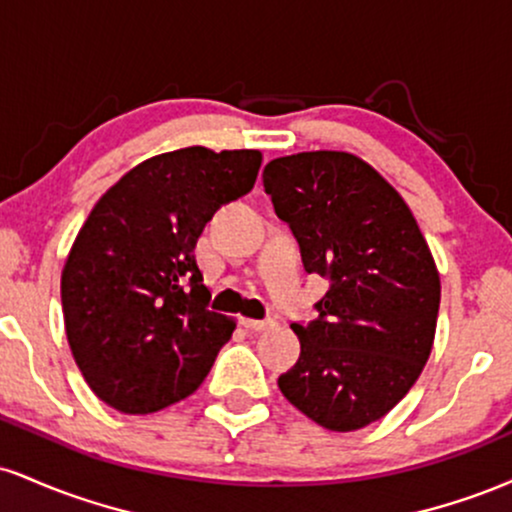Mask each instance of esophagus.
<instances>
[{
    "mask_svg": "<svg viewBox=\"0 0 512 512\" xmlns=\"http://www.w3.org/2000/svg\"><path fill=\"white\" fill-rule=\"evenodd\" d=\"M240 325H243L245 330H250V332H264V330H269V327H274V322L272 320H252V317H243V320H240Z\"/></svg>",
    "mask_w": 512,
    "mask_h": 512,
    "instance_id": "obj_1",
    "label": "esophagus"
}]
</instances>
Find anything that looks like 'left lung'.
I'll return each mask as SVG.
<instances>
[{
  "label": "left lung",
  "instance_id": "obj_1",
  "mask_svg": "<svg viewBox=\"0 0 512 512\" xmlns=\"http://www.w3.org/2000/svg\"><path fill=\"white\" fill-rule=\"evenodd\" d=\"M308 274L330 279L310 325L293 322L301 358L279 378L327 431L373 424L419 380L436 339L440 274L402 195L346 151H303L262 173Z\"/></svg>",
  "mask_w": 512,
  "mask_h": 512
}]
</instances>
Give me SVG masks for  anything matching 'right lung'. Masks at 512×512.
<instances>
[{
  "label": "right lung",
  "mask_w": 512,
  "mask_h": 512,
  "mask_svg": "<svg viewBox=\"0 0 512 512\" xmlns=\"http://www.w3.org/2000/svg\"><path fill=\"white\" fill-rule=\"evenodd\" d=\"M260 166L257 149L187 146L146 158L91 209L62 269V313L76 366L108 407L154 414L207 378L236 320L207 308L195 245Z\"/></svg>",
  "instance_id": "add662e5"
}]
</instances>
